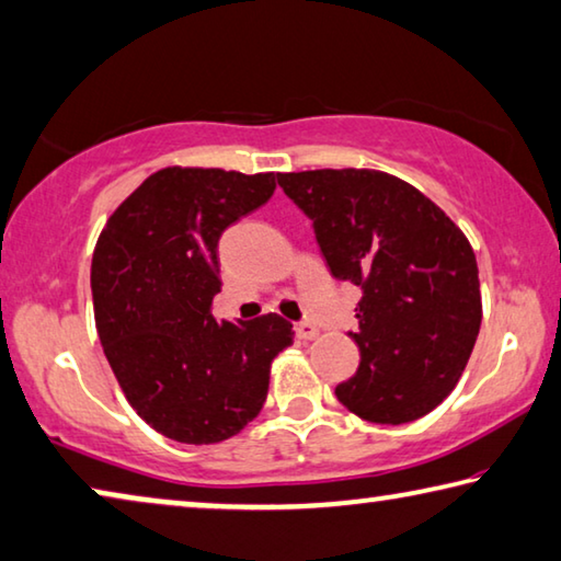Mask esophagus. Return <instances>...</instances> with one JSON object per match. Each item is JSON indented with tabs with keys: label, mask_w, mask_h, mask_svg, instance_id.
<instances>
[{
	"label": "esophagus",
	"mask_w": 561,
	"mask_h": 561,
	"mask_svg": "<svg viewBox=\"0 0 561 561\" xmlns=\"http://www.w3.org/2000/svg\"><path fill=\"white\" fill-rule=\"evenodd\" d=\"M318 333H320L318 325L310 323V320H302V323L296 325V335L300 337V341H316Z\"/></svg>",
	"instance_id": "esophagus-1"
}]
</instances>
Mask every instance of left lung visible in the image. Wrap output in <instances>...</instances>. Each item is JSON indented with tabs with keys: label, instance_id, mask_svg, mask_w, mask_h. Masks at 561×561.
<instances>
[{
	"label": "left lung",
	"instance_id": "8db88e82",
	"mask_svg": "<svg viewBox=\"0 0 561 561\" xmlns=\"http://www.w3.org/2000/svg\"><path fill=\"white\" fill-rule=\"evenodd\" d=\"M280 188L313 220L337 280L363 288L360 365L335 388L357 417L402 425L433 412L480 333L474 251L443 208L398 176L373 169L278 173Z\"/></svg>",
	"mask_w": 561,
	"mask_h": 561
}]
</instances>
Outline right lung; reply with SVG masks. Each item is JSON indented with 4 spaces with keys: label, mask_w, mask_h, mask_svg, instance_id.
<instances>
[{
    "label": "right lung",
    "mask_w": 561,
    "mask_h": 561,
    "mask_svg": "<svg viewBox=\"0 0 561 561\" xmlns=\"http://www.w3.org/2000/svg\"><path fill=\"white\" fill-rule=\"evenodd\" d=\"M275 173L169 167L122 201L91 259L101 347L128 405L186 445L241 433L268 394L271 363L293 325L268 313L216 323L218 238L261 208Z\"/></svg>",
    "instance_id": "add662e5"
}]
</instances>
